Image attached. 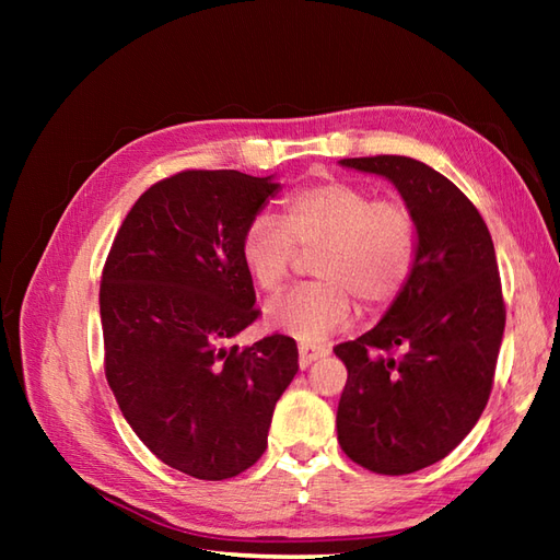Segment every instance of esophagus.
<instances>
[{"instance_id": "obj_1", "label": "esophagus", "mask_w": 560, "mask_h": 560, "mask_svg": "<svg viewBox=\"0 0 560 560\" xmlns=\"http://www.w3.org/2000/svg\"><path fill=\"white\" fill-rule=\"evenodd\" d=\"M323 355H327V349L325 347H317V343H299V363L301 368H307L313 361L323 359Z\"/></svg>"}]
</instances>
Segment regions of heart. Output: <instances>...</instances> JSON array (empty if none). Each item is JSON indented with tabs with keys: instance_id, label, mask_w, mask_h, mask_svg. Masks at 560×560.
<instances>
[{
	"instance_id": "b5f03b06",
	"label": "heart",
	"mask_w": 560,
	"mask_h": 560,
	"mask_svg": "<svg viewBox=\"0 0 560 560\" xmlns=\"http://www.w3.org/2000/svg\"><path fill=\"white\" fill-rule=\"evenodd\" d=\"M281 230L269 217L249 221L241 255L259 289L287 283L295 247L314 249L317 281L267 303L271 327L317 341L351 319L353 301L363 313L385 311L407 289L419 261V223L407 205L377 199L349 180L299 187L281 205Z\"/></svg>"
}]
</instances>
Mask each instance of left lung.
<instances>
[{"label": "left lung", "mask_w": 560, "mask_h": 560, "mask_svg": "<svg viewBox=\"0 0 560 560\" xmlns=\"http://www.w3.org/2000/svg\"><path fill=\"white\" fill-rule=\"evenodd\" d=\"M383 175L419 223V261L383 319L335 347L349 371L339 445L387 477L447 457L489 401L505 329L491 233L477 207L431 165L407 156L343 159Z\"/></svg>", "instance_id": "left-lung-1"}]
</instances>
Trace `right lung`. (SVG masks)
Here are the masks:
<instances>
[{"label":"right lung","mask_w":560,"mask_h":560,"mask_svg":"<svg viewBox=\"0 0 560 560\" xmlns=\"http://www.w3.org/2000/svg\"><path fill=\"white\" fill-rule=\"evenodd\" d=\"M277 189L241 171L165 177L129 209L105 259V377L141 443L187 477L253 467L299 373L287 335L231 343L259 315L243 233Z\"/></svg>","instance_id":"add662e5"}]
</instances>
